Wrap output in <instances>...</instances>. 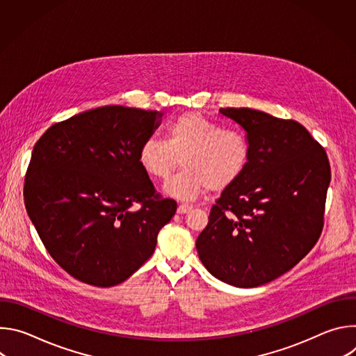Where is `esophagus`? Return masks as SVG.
Instances as JSON below:
<instances>
[{"label":"esophagus","instance_id":"1","mask_svg":"<svg viewBox=\"0 0 356 356\" xmlns=\"http://www.w3.org/2000/svg\"><path fill=\"white\" fill-rule=\"evenodd\" d=\"M190 210H191V206H190V204H180V206L177 207V213H179V214H187Z\"/></svg>","mask_w":356,"mask_h":356}]
</instances>
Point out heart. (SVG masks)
Wrapping results in <instances>:
<instances>
[{
  "mask_svg": "<svg viewBox=\"0 0 356 356\" xmlns=\"http://www.w3.org/2000/svg\"><path fill=\"white\" fill-rule=\"evenodd\" d=\"M250 147L239 129L224 128L200 113H184L166 127V140L147 138L138 163L152 179L166 180L181 162L183 170L165 184V194L194 200L207 188L222 191L245 173Z\"/></svg>",
  "mask_w": 356,
  "mask_h": 356,
  "instance_id": "b5f03b06",
  "label": "heart"
}]
</instances>
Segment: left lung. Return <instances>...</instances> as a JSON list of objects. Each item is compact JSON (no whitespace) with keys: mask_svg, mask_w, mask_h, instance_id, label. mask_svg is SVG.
<instances>
[{"mask_svg":"<svg viewBox=\"0 0 356 356\" xmlns=\"http://www.w3.org/2000/svg\"><path fill=\"white\" fill-rule=\"evenodd\" d=\"M249 142L242 177L221 193L195 241L218 280L257 287L296 266L316 245L331 181L324 147L301 124L250 108H221Z\"/></svg>","mask_w":356,"mask_h":356,"instance_id":"left-lung-1","label":"left lung"}]
</instances>
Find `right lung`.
<instances>
[{
	"mask_svg": "<svg viewBox=\"0 0 356 356\" xmlns=\"http://www.w3.org/2000/svg\"><path fill=\"white\" fill-rule=\"evenodd\" d=\"M162 113L106 106L50 127L26 170V213L55 262L74 279L111 287L155 250L176 213L138 163ZM140 204L136 212L130 210Z\"/></svg>",
	"mask_w": 356,
	"mask_h": 356,
	"instance_id": "1",
	"label": "right lung"
}]
</instances>
